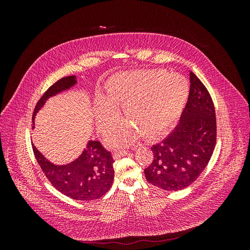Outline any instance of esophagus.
Returning <instances> with one entry per match:
<instances>
[{
    "label": "esophagus",
    "mask_w": 250,
    "mask_h": 250,
    "mask_svg": "<svg viewBox=\"0 0 250 250\" xmlns=\"http://www.w3.org/2000/svg\"><path fill=\"white\" fill-rule=\"evenodd\" d=\"M128 153V151L127 150H121V151H118V152H116L115 154H113V158H120V157H122V156H124V155H126Z\"/></svg>",
    "instance_id": "1"
}]
</instances>
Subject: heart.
<instances>
[{"instance_id":"heart-1","label":"heart","mask_w":250,"mask_h":250,"mask_svg":"<svg viewBox=\"0 0 250 250\" xmlns=\"http://www.w3.org/2000/svg\"><path fill=\"white\" fill-rule=\"evenodd\" d=\"M188 94V82L178 74L158 70L116 75L107 83L104 100L96 101V126L101 132L109 130L120 120L116 108L123 106L127 122L108 134V146H126L139 134L155 139L178 118Z\"/></svg>"}]
</instances>
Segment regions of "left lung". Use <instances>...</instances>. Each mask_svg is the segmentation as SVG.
Segmentation results:
<instances>
[{
	"label": "left lung",
	"mask_w": 250,
	"mask_h": 250,
	"mask_svg": "<svg viewBox=\"0 0 250 250\" xmlns=\"http://www.w3.org/2000/svg\"><path fill=\"white\" fill-rule=\"evenodd\" d=\"M190 93L179 123L155 144L152 163L145 169L148 183L166 191L192 185L208 166L217 137L216 112L207 87L190 72Z\"/></svg>",
	"instance_id": "left-lung-1"
}]
</instances>
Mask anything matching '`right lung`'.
I'll list each match as a JSON object with an SVG mask.
<instances>
[{
  "label": "right lung",
  "mask_w": 250,
  "mask_h": 250,
  "mask_svg": "<svg viewBox=\"0 0 250 250\" xmlns=\"http://www.w3.org/2000/svg\"><path fill=\"white\" fill-rule=\"evenodd\" d=\"M77 83L76 76H69L54 83L37 102L33 111L32 123L49 98L72 88ZM37 163L52 186L75 200L89 201L106 194L113 183V158L100 142L88 141L81 154L73 162L65 165L51 163L32 144Z\"/></svg>",
  "instance_id": "obj_1"
}]
</instances>
